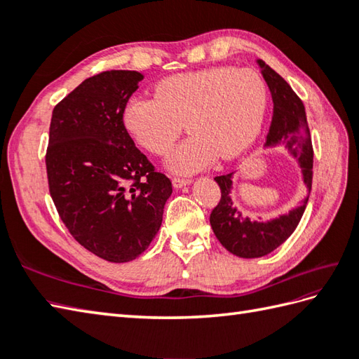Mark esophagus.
<instances>
[{"mask_svg": "<svg viewBox=\"0 0 359 359\" xmlns=\"http://www.w3.org/2000/svg\"><path fill=\"white\" fill-rule=\"evenodd\" d=\"M189 184H191V180H189V179H180V177H174L172 179V187L175 189H180V188H184V187H187Z\"/></svg>", "mask_w": 359, "mask_h": 359, "instance_id": "1", "label": "esophagus"}]
</instances>
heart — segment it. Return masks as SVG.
<instances>
[{"label": "heart", "mask_w": 359, "mask_h": 359, "mask_svg": "<svg viewBox=\"0 0 359 359\" xmlns=\"http://www.w3.org/2000/svg\"><path fill=\"white\" fill-rule=\"evenodd\" d=\"M269 93L261 75L231 66L172 75L157 83L156 97H131L123 109L129 135L152 154L165 156L180 135L191 137L174 151L170 168L194 174L217 156L234 158L261 133Z\"/></svg>", "instance_id": "1"}]
</instances>
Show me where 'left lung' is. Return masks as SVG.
I'll use <instances>...</instances> for the list:
<instances>
[{
  "label": "left lung",
  "instance_id": "left-lung-1",
  "mask_svg": "<svg viewBox=\"0 0 359 359\" xmlns=\"http://www.w3.org/2000/svg\"><path fill=\"white\" fill-rule=\"evenodd\" d=\"M256 63L273 98V118L264 148L284 147L288 154L296 158L306 187V196L299 201V205L284 215L269 220H256L243 216L233 201V179L236 172L215 177L222 196L210 216L211 228L219 242L230 253L245 259L270 255L293 234L306 211L313 177V148L306 108L292 86L278 72H274L264 60H256Z\"/></svg>",
  "mask_w": 359,
  "mask_h": 359
}]
</instances>
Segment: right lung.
Listing matches in <instances>:
<instances>
[{"label": "right lung", "instance_id": "right-lung-1", "mask_svg": "<svg viewBox=\"0 0 359 359\" xmlns=\"http://www.w3.org/2000/svg\"><path fill=\"white\" fill-rule=\"evenodd\" d=\"M142 80L137 71L86 79L53 108L46 152L49 191L66 228L116 264L149 247L172 193L171 180L154 171L123 125L125 104Z\"/></svg>", "mask_w": 359, "mask_h": 359}]
</instances>
